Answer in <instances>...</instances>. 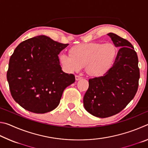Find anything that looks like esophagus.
I'll use <instances>...</instances> for the list:
<instances>
[{"label": "esophagus", "mask_w": 148, "mask_h": 148, "mask_svg": "<svg viewBox=\"0 0 148 148\" xmlns=\"http://www.w3.org/2000/svg\"><path fill=\"white\" fill-rule=\"evenodd\" d=\"M75 78H76V81H78V80L81 79L82 78V77L81 76H77V75H76V76H75Z\"/></svg>", "instance_id": "esophagus-1"}]
</instances>
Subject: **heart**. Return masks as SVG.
Segmentation results:
<instances>
[{
  "mask_svg": "<svg viewBox=\"0 0 148 148\" xmlns=\"http://www.w3.org/2000/svg\"><path fill=\"white\" fill-rule=\"evenodd\" d=\"M116 54V47L112 43H82L71 47L69 56L61 55L59 61L68 72H77L85 66L89 76L101 77L112 69Z\"/></svg>",
  "mask_w": 148,
  "mask_h": 148,
  "instance_id": "obj_1",
  "label": "heart"
}]
</instances>
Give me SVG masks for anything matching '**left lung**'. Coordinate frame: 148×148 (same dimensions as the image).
Masks as SVG:
<instances>
[{
	"label": "left lung",
	"mask_w": 148,
	"mask_h": 148,
	"mask_svg": "<svg viewBox=\"0 0 148 148\" xmlns=\"http://www.w3.org/2000/svg\"><path fill=\"white\" fill-rule=\"evenodd\" d=\"M108 35L120 49L106 74L89 79L84 97L85 109L101 118L118 114L127 106L136 93L140 78L138 59L132 45L112 32Z\"/></svg>",
	"instance_id": "left-lung-1"
}]
</instances>
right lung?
Here are the masks:
<instances>
[{
	"label": "right lung",
	"mask_w": 148,
	"mask_h": 148,
	"mask_svg": "<svg viewBox=\"0 0 148 148\" xmlns=\"http://www.w3.org/2000/svg\"><path fill=\"white\" fill-rule=\"evenodd\" d=\"M68 46L40 35L15 49L7 80L12 97L22 108L44 114L58 106L64 89L75 82L74 74L62 71L58 57Z\"/></svg>",
	"instance_id": "add662e5"
}]
</instances>
